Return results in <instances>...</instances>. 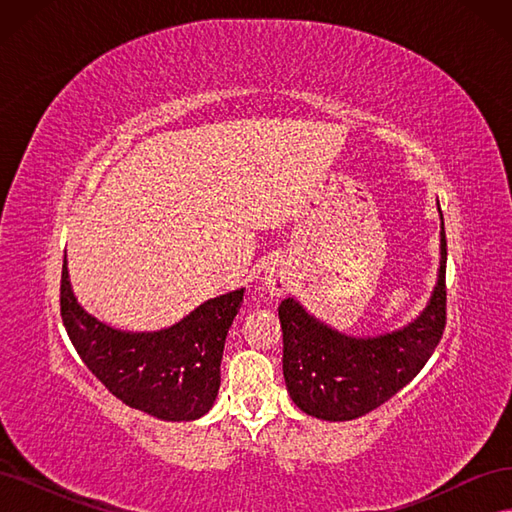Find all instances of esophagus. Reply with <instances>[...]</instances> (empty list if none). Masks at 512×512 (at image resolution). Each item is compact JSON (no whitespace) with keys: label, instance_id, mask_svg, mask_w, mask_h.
<instances>
[{"label":"esophagus","instance_id":"obj_1","mask_svg":"<svg viewBox=\"0 0 512 512\" xmlns=\"http://www.w3.org/2000/svg\"><path fill=\"white\" fill-rule=\"evenodd\" d=\"M262 282H265V288L275 294V297H282V294H288V290L292 288V277L284 267H271L267 269L265 277H262Z\"/></svg>","mask_w":512,"mask_h":512}]
</instances>
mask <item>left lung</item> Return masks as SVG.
<instances>
[{
    "instance_id": "obj_1",
    "label": "left lung",
    "mask_w": 512,
    "mask_h": 512,
    "mask_svg": "<svg viewBox=\"0 0 512 512\" xmlns=\"http://www.w3.org/2000/svg\"><path fill=\"white\" fill-rule=\"evenodd\" d=\"M440 232L438 284L423 314L378 337H348L284 299V378L294 404L322 421H352L380 408L423 369L446 327V232Z\"/></svg>"
}]
</instances>
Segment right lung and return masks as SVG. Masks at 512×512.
I'll use <instances>...</instances> for the list:
<instances>
[{"label": "right lung", "instance_id": "1", "mask_svg": "<svg viewBox=\"0 0 512 512\" xmlns=\"http://www.w3.org/2000/svg\"><path fill=\"white\" fill-rule=\"evenodd\" d=\"M243 292L205 301L170 329L117 331L76 303L64 258L59 305L72 346L117 399L162 421H194L218 397L224 342Z\"/></svg>", "mask_w": 512, "mask_h": 512}]
</instances>
